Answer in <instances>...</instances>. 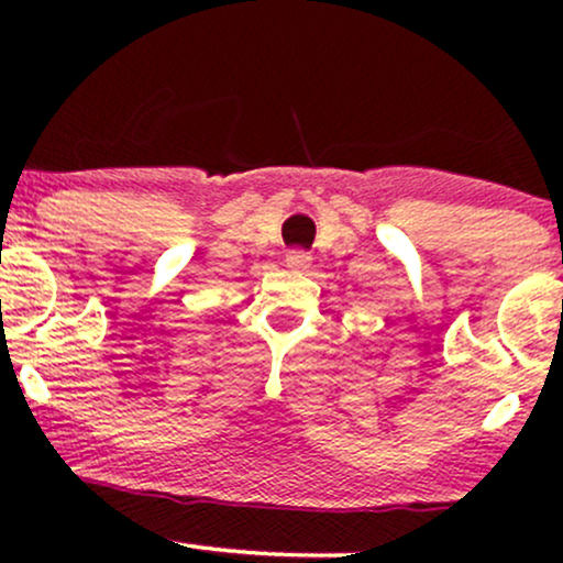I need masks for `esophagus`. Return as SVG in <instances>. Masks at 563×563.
Wrapping results in <instances>:
<instances>
[{
  "label": "esophagus",
  "mask_w": 563,
  "mask_h": 563,
  "mask_svg": "<svg viewBox=\"0 0 563 563\" xmlns=\"http://www.w3.org/2000/svg\"><path fill=\"white\" fill-rule=\"evenodd\" d=\"M286 264L290 269H309V264H312V256H309L307 251L294 249V251H288V254H286Z\"/></svg>",
  "instance_id": "1"
}]
</instances>
